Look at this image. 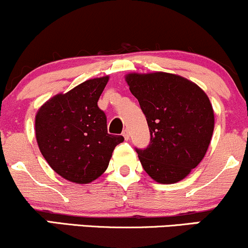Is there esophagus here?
Instances as JSON below:
<instances>
[{"label":"esophagus","mask_w":248,"mask_h":248,"mask_svg":"<svg viewBox=\"0 0 248 248\" xmlns=\"http://www.w3.org/2000/svg\"><path fill=\"white\" fill-rule=\"evenodd\" d=\"M122 135H123V137L125 138V140H129V139H130V132L127 131V130H124Z\"/></svg>","instance_id":"esophagus-1"}]
</instances>
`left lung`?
I'll use <instances>...</instances> for the list:
<instances>
[{"label":"left lung","mask_w":248,"mask_h":248,"mask_svg":"<svg viewBox=\"0 0 248 248\" xmlns=\"http://www.w3.org/2000/svg\"><path fill=\"white\" fill-rule=\"evenodd\" d=\"M146 117L151 141L137 149L141 166L155 182L174 184L187 177L206 155L214 111L196 83L169 72L125 75Z\"/></svg>","instance_id":"1"}]
</instances>
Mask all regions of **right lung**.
<instances>
[{"mask_svg": "<svg viewBox=\"0 0 248 248\" xmlns=\"http://www.w3.org/2000/svg\"><path fill=\"white\" fill-rule=\"evenodd\" d=\"M109 76L88 79L51 97L35 118L41 154L57 174L76 184H89L109 166L123 136L108 133L107 116L97 102Z\"/></svg>", "mask_w": 248, "mask_h": 248, "instance_id": "add662e5", "label": "right lung"}]
</instances>
